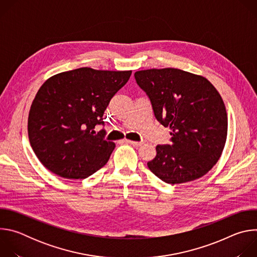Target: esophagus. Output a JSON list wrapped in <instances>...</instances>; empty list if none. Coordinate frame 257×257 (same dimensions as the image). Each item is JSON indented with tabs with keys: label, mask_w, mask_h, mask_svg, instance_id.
<instances>
[{
	"label": "esophagus",
	"mask_w": 257,
	"mask_h": 257,
	"mask_svg": "<svg viewBox=\"0 0 257 257\" xmlns=\"http://www.w3.org/2000/svg\"><path fill=\"white\" fill-rule=\"evenodd\" d=\"M124 143H128V144H131L133 146H140L143 144L142 141H131V140H124L123 141Z\"/></svg>",
	"instance_id": "obj_1"
}]
</instances>
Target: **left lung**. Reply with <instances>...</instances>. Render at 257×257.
I'll list each match as a JSON object with an SVG mask.
<instances>
[{
    "mask_svg": "<svg viewBox=\"0 0 257 257\" xmlns=\"http://www.w3.org/2000/svg\"><path fill=\"white\" fill-rule=\"evenodd\" d=\"M157 120L171 129V144L157 145L149 169L168 184L204 176L221 157L227 139L225 103L204 77L175 68L135 72Z\"/></svg>",
    "mask_w": 257,
    "mask_h": 257,
    "instance_id": "left-lung-1",
    "label": "left lung"
}]
</instances>
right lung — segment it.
Listing matches in <instances>:
<instances>
[{"label":"right lung","mask_w":257,"mask_h":257,"mask_svg":"<svg viewBox=\"0 0 257 257\" xmlns=\"http://www.w3.org/2000/svg\"><path fill=\"white\" fill-rule=\"evenodd\" d=\"M132 71L83 67L49 78L36 93L28 116V137L40 162L66 179H84L102 168L115 149L106 141L102 116Z\"/></svg>","instance_id":"1"}]
</instances>
